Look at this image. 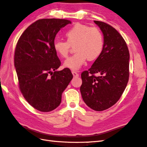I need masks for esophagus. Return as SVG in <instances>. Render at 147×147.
<instances>
[{
  "label": "esophagus",
  "mask_w": 147,
  "mask_h": 147,
  "mask_svg": "<svg viewBox=\"0 0 147 147\" xmlns=\"http://www.w3.org/2000/svg\"><path fill=\"white\" fill-rule=\"evenodd\" d=\"M72 74H73V76L74 77V78H78V77H79V74L78 73V72H76L75 71H71Z\"/></svg>",
  "instance_id": "esophagus-1"
}]
</instances>
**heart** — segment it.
<instances>
[{
  "instance_id": "b5f03b06",
  "label": "heart",
  "mask_w": 147,
  "mask_h": 147,
  "mask_svg": "<svg viewBox=\"0 0 147 147\" xmlns=\"http://www.w3.org/2000/svg\"><path fill=\"white\" fill-rule=\"evenodd\" d=\"M66 42L56 40L53 49L63 58L68 55L70 46H74L76 53L66 59L64 66L72 70H78L86 63L87 59L94 61L101 55L103 50V36L98 28H90L81 23H76L65 33Z\"/></svg>"
}]
</instances>
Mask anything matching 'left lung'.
Returning <instances> with one entry per match:
<instances>
[{
	"label": "left lung",
	"instance_id": "1",
	"mask_svg": "<svg viewBox=\"0 0 147 147\" xmlns=\"http://www.w3.org/2000/svg\"><path fill=\"white\" fill-rule=\"evenodd\" d=\"M94 22L103 34V50L91 68L81 74L80 90L87 106L102 111L116 103L127 85L130 54L124 38L115 28L103 22ZM95 73L99 76H95Z\"/></svg>",
	"mask_w": 147,
	"mask_h": 147
}]
</instances>
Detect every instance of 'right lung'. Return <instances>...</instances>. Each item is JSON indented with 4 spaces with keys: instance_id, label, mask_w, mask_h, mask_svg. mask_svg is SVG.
Returning a JSON list of instances; mask_svg holds the SVG:
<instances>
[{
    "instance_id": "obj_1",
    "label": "right lung",
    "mask_w": 147,
    "mask_h": 147,
    "mask_svg": "<svg viewBox=\"0 0 147 147\" xmlns=\"http://www.w3.org/2000/svg\"><path fill=\"white\" fill-rule=\"evenodd\" d=\"M71 21L39 19L28 26L18 40L14 64L19 88L25 99L38 111H52L73 78L70 69H57L61 61L53 49L57 33Z\"/></svg>"
}]
</instances>
